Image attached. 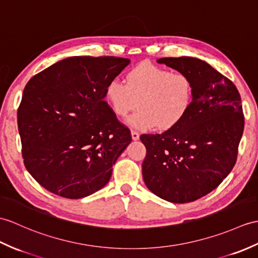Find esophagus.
Masks as SVG:
<instances>
[{"label":"esophagus","mask_w":258,"mask_h":258,"mask_svg":"<svg viewBox=\"0 0 258 258\" xmlns=\"http://www.w3.org/2000/svg\"><path fill=\"white\" fill-rule=\"evenodd\" d=\"M131 135H132V139H133V141H137L140 139V134L137 133L136 131H132L131 132Z\"/></svg>","instance_id":"obj_1"}]
</instances>
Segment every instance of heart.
Listing matches in <instances>:
<instances>
[{
    "mask_svg": "<svg viewBox=\"0 0 258 258\" xmlns=\"http://www.w3.org/2000/svg\"><path fill=\"white\" fill-rule=\"evenodd\" d=\"M105 98L118 116L127 115L140 105L127 119L132 127L168 130L180 122L191 107L194 85L183 73H170L156 64L143 62L128 71L126 83L118 79L110 81Z\"/></svg>",
    "mask_w": 258,
    "mask_h": 258,
    "instance_id": "heart-1",
    "label": "heart"
}]
</instances>
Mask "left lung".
Returning a JSON list of instances; mask_svg holds the SVG:
<instances>
[{"instance_id":"left-lung-1","label":"left lung","mask_w":258,"mask_h":258,"mask_svg":"<svg viewBox=\"0 0 258 258\" xmlns=\"http://www.w3.org/2000/svg\"><path fill=\"white\" fill-rule=\"evenodd\" d=\"M188 75L194 100L187 114L161 134H143V179L153 194L172 203L200 199L214 190L235 165L244 131L241 95L226 77L194 57L160 58Z\"/></svg>"}]
</instances>
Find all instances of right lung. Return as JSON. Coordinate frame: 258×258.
I'll return each mask as SVG.
<instances>
[{
  "instance_id": "1",
  "label": "right lung",
  "mask_w": 258,
  "mask_h": 258,
  "mask_svg": "<svg viewBox=\"0 0 258 258\" xmlns=\"http://www.w3.org/2000/svg\"><path fill=\"white\" fill-rule=\"evenodd\" d=\"M130 62L69 57L27 82L17 111L24 165L48 191L81 199L109 182L132 136L104 101L105 89Z\"/></svg>"
}]
</instances>
